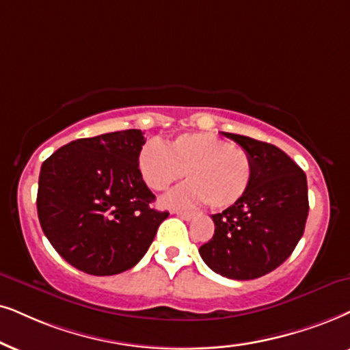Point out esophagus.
<instances>
[{
    "label": "esophagus",
    "instance_id": "34e87169",
    "mask_svg": "<svg viewBox=\"0 0 350 350\" xmlns=\"http://www.w3.org/2000/svg\"><path fill=\"white\" fill-rule=\"evenodd\" d=\"M176 215L180 216V218H183V219H187L189 221V219H192L197 213H193V211H176Z\"/></svg>",
    "mask_w": 350,
    "mask_h": 350
}]
</instances>
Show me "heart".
<instances>
[{"label": "heart", "instance_id": "obj_1", "mask_svg": "<svg viewBox=\"0 0 350 350\" xmlns=\"http://www.w3.org/2000/svg\"><path fill=\"white\" fill-rule=\"evenodd\" d=\"M137 163L145 184L157 192H165L185 174L189 183L167 197L174 206L202 202L211 208L232 206L254 179L250 153L208 132L183 134L166 147L145 144Z\"/></svg>", "mask_w": 350, "mask_h": 350}]
</instances>
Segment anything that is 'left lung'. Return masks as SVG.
<instances>
[{"instance_id": "8db88e82", "label": "left lung", "mask_w": 350, "mask_h": 350, "mask_svg": "<svg viewBox=\"0 0 350 350\" xmlns=\"http://www.w3.org/2000/svg\"><path fill=\"white\" fill-rule=\"evenodd\" d=\"M223 134L250 153L254 179L241 200L211 215L215 234L198 252L221 276L255 280L284 263L302 237L308 216L307 176L271 144Z\"/></svg>"}]
</instances>
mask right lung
<instances>
[{"instance_id":"obj_1","label":"right lung","mask_w":350,"mask_h":350,"mask_svg":"<svg viewBox=\"0 0 350 350\" xmlns=\"http://www.w3.org/2000/svg\"><path fill=\"white\" fill-rule=\"evenodd\" d=\"M144 132L77 139L43 161L37 211L43 232L72 267L111 276L140 262L167 211L150 206L139 171Z\"/></svg>"}]
</instances>
